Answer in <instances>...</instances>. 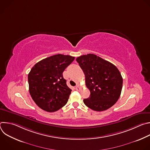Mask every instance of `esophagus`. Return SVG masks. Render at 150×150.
<instances>
[{
	"label": "esophagus",
	"instance_id": "1",
	"mask_svg": "<svg viewBox=\"0 0 150 150\" xmlns=\"http://www.w3.org/2000/svg\"><path fill=\"white\" fill-rule=\"evenodd\" d=\"M75 90H79V87H78V85H76V86L75 87Z\"/></svg>",
	"mask_w": 150,
	"mask_h": 150
}]
</instances>
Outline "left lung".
I'll return each instance as SVG.
<instances>
[{"label": "left lung", "instance_id": "8db88e82", "mask_svg": "<svg viewBox=\"0 0 150 150\" xmlns=\"http://www.w3.org/2000/svg\"><path fill=\"white\" fill-rule=\"evenodd\" d=\"M76 62L85 76V84L90 96L83 100L91 109L101 112L110 108L118 100L122 91L123 78L112 63L94 54L78 57Z\"/></svg>", "mask_w": 150, "mask_h": 150}]
</instances>
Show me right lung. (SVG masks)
I'll return each instance as SVG.
<instances>
[{
  "mask_svg": "<svg viewBox=\"0 0 150 150\" xmlns=\"http://www.w3.org/2000/svg\"><path fill=\"white\" fill-rule=\"evenodd\" d=\"M75 59L58 54L42 59L31 68L28 75L30 94L40 108L54 112L65 105L72 90L63 72Z\"/></svg>",
  "mask_w": 150,
  "mask_h": 150,
  "instance_id": "obj_1",
  "label": "right lung"
}]
</instances>
